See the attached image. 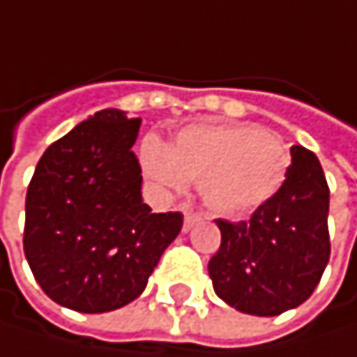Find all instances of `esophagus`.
<instances>
[{"label":"esophagus","mask_w":357,"mask_h":357,"mask_svg":"<svg viewBox=\"0 0 357 357\" xmlns=\"http://www.w3.org/2000/svg\"><path fill=\"white\" fill-rule=\"evenodd\" d=\"M197 222H199V216H197L195 212H186V214H184V227H182L184 233H188Z\"/></svg>","instance_id":"1"}]
</instances>
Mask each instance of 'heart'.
Here are the masks:
<instances>
[{
  "label": "heart",
  "instance_id": "heart-1",
  "mask_svg": "<svg viewBox=\"0 0 357 357\" xmlns=\"http://www.w3.org/2000/svg\"><path fill=\"white\" fill-rule=\"evenodd\" d=\"M143 169L165 190L199 182L205 208L242 218L266 205L289 175L287 145L252 124H197L177 132L169 147L143 145Z\"/></svg>",
  "mask_w": 357,
  "mask_h": 357
}]
</instances>
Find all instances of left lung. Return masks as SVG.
I'll return each instance as SVG.
<instances>
[{
	"label": "left lung",
	"mask_w": 357,
	"mask_h": 357,
	"mask_svg": "<svg viewBox=\"0 0 357 357\" xmlns=\"http://www.w3.org/2000/svg\"><path fill=\"white\" fill-rule=\"evenodd\" d=\"M328 212L330 190L317 156L294 145L282 188L250 220H216L220 248L208 264L216 296L257 317L306 302L330 259Z\"/></svg>",
	"instance_id": "left-lung-1"
}]
</instances>
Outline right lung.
Here are the masks:
<instances>
[{
  "label": "right lung",
  "instance_id": "add662e5",
  "mask_svg": "<svg viewBox=\"0 0 357 357\" xmlns=\"http://www.w3.org/2000/svg\"><path fill=\"white\" fill-rule=\"evenodd\" d=\"M141 119L102 109L38 160L25 199L23 248L43 291L77 312L137 300L184 216L154 214L132 152Z\"/></svg>",
  "mask_w": 357,
  "mask_h": 357
}]
</instances>
